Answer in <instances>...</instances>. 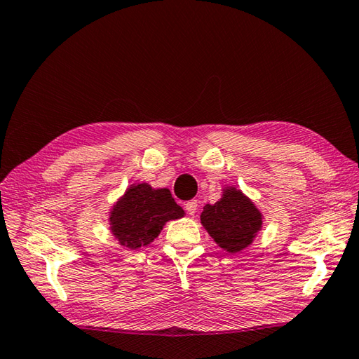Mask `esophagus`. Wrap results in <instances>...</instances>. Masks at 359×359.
Here are the masks:
<instances>
[{"label":"esophagus","mask_w":359,"mask_h":359,"mask_svg":"<svg viewBox=\"0 0 359 359\" xmlns=\"http://www.w3.org/2000/svg\"><path fill=\"white\" fill-rule=\"evenodd\" d=\"M197 207H199V205H197V201H189V202L185 203V210H187V212H188L189 216H194L196 215Z\"/></svg>","instance_id":"esophagus-1"}]
</instances>
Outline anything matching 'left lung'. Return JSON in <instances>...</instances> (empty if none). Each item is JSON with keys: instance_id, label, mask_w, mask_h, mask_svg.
I'll list each match as a JSON object with an SVG mask.
<instances>
[{"instance_id": "8db88e82", "label": "left lung", "mask_w": 359, "mask_h": 359, "mask_svg": "<svg viewBox=\"0 0 359 359\" xmlns=\"http://www.w3.org/2000/svg\"><path fill=\"white\" fill-rule=\"evenodd\" d=\"M201 222L220 248L238 253L262 228V215L245 194L230 187L215 205H205Z\"/></svg>"}]
</instances>
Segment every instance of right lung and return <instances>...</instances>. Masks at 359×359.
I'll return each instance as SVG.
<instances>
[{"instance_id":"right-lung-1","label":"right lung","mask_w":359,"mask_h":359,"mask_svg":"<svg viewBox=\"0 0 359 359\" xmlns=\"http://www.w3.org/2000/svg\"><path fill=\"white\" fill-rule=\"evenodd\" d=\"M170 189H152L148 184L133 185L114 205L109 215L111 231L126 248L148 245L160 234L168 220L184 217Z\"/></svg>"}]
</instances>
